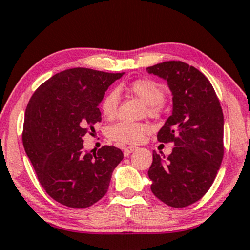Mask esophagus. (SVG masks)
Instances as JSON below:
<instances>
[{"instance_id": "esophagus-1", "label": "esophagus", "mask_w": 250, "mask_h": 250, "mask_svg": "<svg viewBox=\"0 0 250 250\" xmlns=\"http://www.w3.org/2000/svg\"><path fill=\"white\" fill-rule=\"evenodd\" d=\"M136 148H137L136 146H125V156L128 157L129 154H130V153L132 152V151L136 150Z\"/></svg>"}]
</instances>
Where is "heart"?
Returning a JSON list of instances; mask_svg holds the SVG:
<instances>
[{
  "label": "heart",
  "instance_id": "heart-1",
  "mask_svg": "<svg viewBox=\"0 0 250 250\" xmlns=\"http://www.w3.org/2000/svg\"><path fill=\"white\" fill-rule=\"evenodd\" d=\"M127 90L135 97L145 103V113L151 118H157L163 113V103L166 91L162 84L151 78H138L127 86ZM120 103L119 93L115 90L109 91L102 100V112L107 119L116 115ZM150 125L143 122L120 121L107 129L109 140L122 144H138L150 132Z\"/></svg>",
  "mask_w": 250,
  "mask_h": 250
}]
</instances>
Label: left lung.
Returning a JSON list of instances; mask_svg holds the SVG:
<instances>
[{
    "label": "left lung",
    "instance_id": "obj_1",
    "mask_svg": "<svg viewBox=\"0 0 250 250\" xmlns=\"http://www.w3.org/2000/svg\"><path fill=\"white\" fill-rule=\"evenodd\" d=\"M146 70L166 80L172 91L173 113L157 138L175 145L167 158L153 152L151 190L169 207H188L207 194L222 164V106L210 81L192 65L166 61Z\"/></svg>",
    "mask_w": 250,
    "mask_h": 250
}]
</instances>
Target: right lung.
I'll return each instance as SVG.
<instances>
[{"label":"right lung","instance_id":"1","mask_svg":"<svg viewBox=\"0 0 250 250\" xmlns=\"http://www.w3.org/2000/svg\"><path fill=\"white\" fill-rule=\"evenodd\" d=\"M125 72L74 68L50 77L34 91L25 110L23 145L40 185L53 200L84 209L103 198L123 159L119 147L87 152L83 136L102 121L98 107L106 90Z\"/></svg>","mask_w":250,"mask_h":250}]
</instances>
